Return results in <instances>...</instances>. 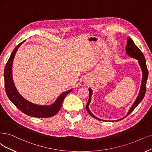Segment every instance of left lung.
I'll return each mask as SVG.
<instances>
[{"label":"left lung","instance_id":"1","mask_svg":"<svg viewBox=\"0 0 152 152\" xmlns=\"http://www.w3.org/2000/svg\"><path fill=\"white\" fill-rule=\"evenodd\" d=\"M126 50L127 54L132 56V57H133L134 58L137 59L138 61L140 66V67H141L142 72H143L142 85H141V88H140L139 94H138V96L136 101L134 102V103H133V104L131 107L130 111H129L127 115V116H128L129 114H130L132 113V112L134 110V109L138 106V104L142 102V99H143V98L145 96V94L146 93V89H147V80L148 79V69L147 67V64H146V61H145V56H144L143 54L142 53L141 50H140V49L136 46V45L134 44V42L132 40L130 37H128L127 45L126 46ZM89 96L88 102L86 104V110L88 112V113L91 116H92L93 118H96L99 120H101L100 119L98 118L96 116L93 115L88 108V105H89V103H90L91 96L92 94V90L90 88L89 89Z\"/></svg>","mask_w":152,"mask_h":152}]
</instances>
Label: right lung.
Wrapping results in <instances>:
<instances>
[{
  "label": "right lung",
  "mask_w": 152,
  "mask_h": 152,
  "mask_svg": "<svg viewBox=\"0 0 152 152\" xmlns=\"http://www.w3.org/2000/svg\"><path fill=\"white\" fill-rule=\"evenodd\" d=\"M22 42L17 46L11 54L4 69V84L5 92L9 99L24 114L36 118H48L57 114L60 110L63 100L71 91L63 93L56 99L55 103L49 106H41L32 104L24 99L15 88L12 80V66L15 54Z\"/></svg>",
  "instance_id": "add662e5"
}]
</instances>
